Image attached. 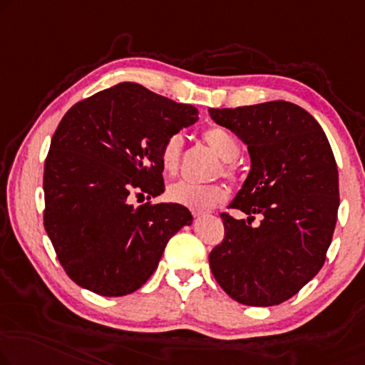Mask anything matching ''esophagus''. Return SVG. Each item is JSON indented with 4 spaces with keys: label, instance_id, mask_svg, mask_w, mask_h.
Segmentation results:
<instances>
[{
    "label": "esophagus",
    "instance_id": "obj_1",
    "mask_svg": "<svg viewBox=\"0 0 365 365\" xmlns=\"http://www.w3.org/2000/svg\"><path fill=\"white\" fill-rule=\"evenodd\" d=\"M192 215L195 217H201V216H205V211L203 210H192Z\"/></svg>",
    "mask_w": 365,
    "mask_h": 365
}]
</instances>
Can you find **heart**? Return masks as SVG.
<instances>
[{
  "label": "heart",
  "instance_id": "obj_1",
  "mask_svg": "<svg viewBox=\"0 0 365 365\" xmlns=\"http://www.w3.org/2000/svg\"><path fill=\"white\" fill-rule=\"evenodd\" d=\"M203 140L213 149L217 157L225 162L236 160L241 154V143L230 130L220 126H211L203 133ZM183 148L180 134L168 138L160 149V164L167 175H173L178 170V162ZM227 173H231V164H226ZM227 192L222 185H195L190 182H177L167 188V198L173 203L187 206L192 210H206L220 201L226 200Z\"/></svg>",
  "mask_w": 365,
  "mask_h": 365
}]
</instances>
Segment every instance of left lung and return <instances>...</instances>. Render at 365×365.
Here are the masks:
<instances>
[{
  "label": "left lung",
  "mask_w": 365,
  "mask_h": 365,
  "mask_svg": "<svg viewBox=\"0 0 365 365\" xmlns=\"http://www.w3.org/2000/svg\"><path fill=\"white\" fill-rule=\"evenodd\" d=\"M216 124L247 145L251 170L222 213L225 239L210 252V267L232 300L274 307L292 298L323 267L339 208V177L324 130L288 101L210 108ZM263 220L252 228L249 219Z\"/></svg>",
  "instance_id": "8db88e82"
}]
</instances>
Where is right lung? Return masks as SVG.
<instances>
[{
  "instance_id": "right-lung-1",
  "label": "right lung",
  "mask_w": 365,
  "mask_h": 365,
  "mask_svg": "<svg viewBox=\"0 0 365 365\" xmlns=\"http://www.w3.org/2000/svg\"><path fill=\"white\" fill-rule=\"evenodd\" d=\"M198 110L118 83L70 108L43 165V226L63 270L103 297H123L154 274L168 239L193 216L182 205L135 206L134 190L164 193L160 149Z\"/></svg>"
}]
</instances>
